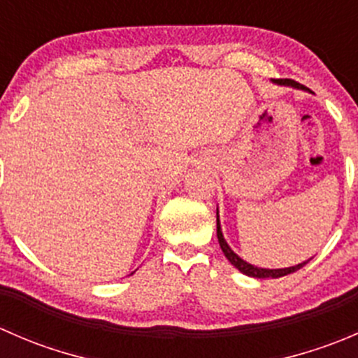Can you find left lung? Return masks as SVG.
I'll use <instances>...</instances> for the list:
<instances>
[{
  "label": "left lung",
  "mask_w": 358,
  "mask_h": 358,
  "mask_svg": "<svg viewBox=\"0 0 358 358\" xmlns=\"http://www.w3.org/2000/svg\"><path fill=\"white\" fill-rule=\"evenodd\" d=\"M273 83H275V85H280V86H287V88L310 92L308 88H305V86L299 85V83L291 81V79H273ZM310 93H312V92H310ZM216 236H218L220 248H222L223 255L227 256V259H229V262L232 263V265L236 266V268L239 270L241 273H244V275H248V277H255V279H279V277H284V275H287V273L296 272V270H299L301 266H305L306 263L312 259V258H310V259H306V262L298 263V265H294V266H287V268H262V266H255V265H251V263L244 262V259L241 258L237 252H234V249L230 248L229 244H227L225 237H223L222 223H220L218 208H216Z\"/></svg>",
  "instance_id": "8db88e82"
}]
</instances>
